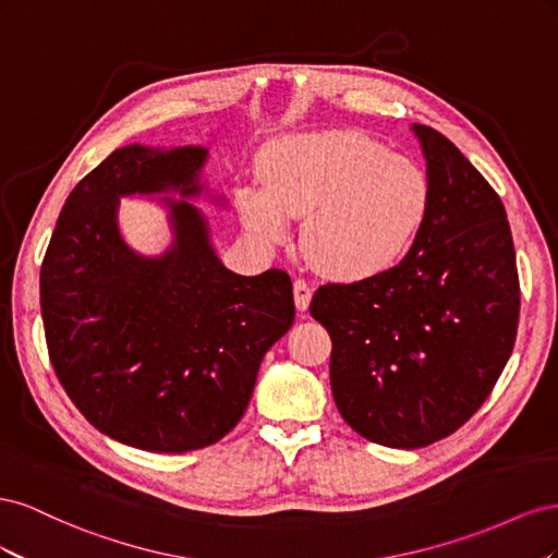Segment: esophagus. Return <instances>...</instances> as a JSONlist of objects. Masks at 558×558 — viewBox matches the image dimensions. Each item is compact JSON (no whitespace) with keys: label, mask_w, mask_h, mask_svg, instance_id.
Returning a JSON list of instances; mask_svg holds the SVG:
<instances>
[{"label":"esophagus","mask_w":558,"mask_h":558,"mask_svg":"<svg viewBox=\"0 0 558 558\" xmlns=\"http://www.w3.org/2000/svg\"><path fill=\"white\" fill-rule=\"evenodd\" d=\"M312 286L305 281V279H295V283H293V295H295V307L300 310V312H305L307 307H310V302H312Z\"/></svg>","instance_id":"esophagus-1"}]
</instances>
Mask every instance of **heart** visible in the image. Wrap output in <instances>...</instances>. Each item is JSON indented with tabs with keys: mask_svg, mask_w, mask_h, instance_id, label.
Instances as JSON below:
<instances>
[{
	"mask_svg": "<svg viewBox=\"0 0 558 558\" xmlns=\"http://www.w3.org/2000/svg\"><path fill=\"white\" fill-rule=\"evenodd\" d=\"M428 183L418 167L359 132H316L279 144L263 170V195H242L248 230L265 244L305 218L302 251L332 279L359 281L391 267L424 223Z\"/></svg>",
	"mask_w": 558,
	"mask_h": 558,
	"instance_id": "b5f03b06",
	"label": "heart"
}]
</instances>
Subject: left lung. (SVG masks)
<instances>
[{
    "mask_svg": "<svg viewBox=\"0 0 558 558\" xmlns=\"http://www.w3.org/2000/svg\"><path fill=\"white\" fill-rule=\"evenodd\" d=\"M428 209L398 265L326 283L310 312L332 340L337 410L365 440L418 449L475 414L514 349L519 275L498 193L445 134L414 125Z\"/></svg>",
    "mask_w": 558,
    "mask_h": 558,
    "instance_id": "obj_1",
    "label": "left lung"
}]
</instances>
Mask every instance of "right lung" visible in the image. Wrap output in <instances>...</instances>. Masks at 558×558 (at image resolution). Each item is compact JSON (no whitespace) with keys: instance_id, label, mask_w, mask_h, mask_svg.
<instances>
[{"instance_id":"1","label":"right lung","mask_w":558,"mask_h":558,"mask_svg":"<svg viewBox=\"0 0 558 558\" xmlns=\"http://www.w3.org/2000/svg\"><path fill=\"white\" fill-rule=\"evenodd\" d=\"M199 146H125L66 197L41 263L48 359L90 424L144 451L209 447L242 418L265 351L295 318L283 269L230 272L205 218L170 202L174 248L132 253L116 228L118 195H197Z\"/></svg>"}]
</instances>
